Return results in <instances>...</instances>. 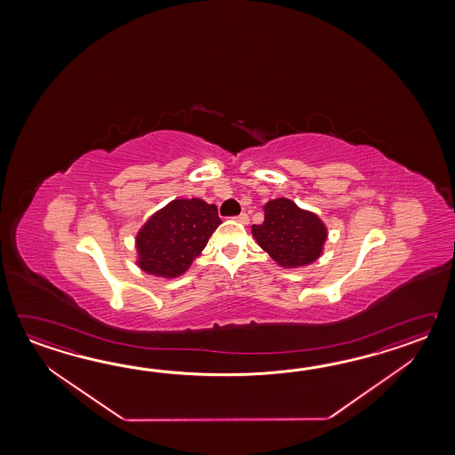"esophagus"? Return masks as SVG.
<instances>
[{
    "instance_id": "obj_1",
    "label": "esophagus",
    "mask_w": 455,
    "mask_h": 455,
    "mask_svg": "<svg viewBox=\"0 0 455 455\" xmlns=\"http://www.w3.org/2000/svg\"><path fill=\"white\" fill-rule=\"evenodd\" d=\"M235 221L241 224H249V214L241 213L239 216H235Z\"/></svg>"
}]
</instances>
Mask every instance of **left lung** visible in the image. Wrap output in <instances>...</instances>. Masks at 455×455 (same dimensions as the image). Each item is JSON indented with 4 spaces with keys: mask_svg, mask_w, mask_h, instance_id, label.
I'll return each mask as SVG.
<instances>
[{
    "mask_svg": "<svg viewBox=\"0 0 455 455\" xmlns=\"http://www.w3.org/2000/svg\"><path fill=\"white\" fill-rule=\"evenodd\" d=\"M265 220L251 226V235L263 251L284 268H298L317 260L327 241V228L317 214L302 210L288 198L263 206Z\"/></svg>",
    "mask_w": 455,
    "mask_h": 455,
    "instance_id": "obj_1",
    "label": "left lung"
}]
</instances>
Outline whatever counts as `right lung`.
Segmentation results:
<instances>
[{
  "mask_svg": "<svg viewBox=\"0 0 455 455\" xmlns=\"http://www.w3.org/2000/svg\"><path fill=\"white\" fill-rule=\"evenodd\" d=\"M220 224L216 204L200 198L174 200L138 232L136 263L149 275L177 278L190 268Z\"/></svg>",
  "mask_w": 455,
  "mask_h": 455,
  "instance_id": "right-lung-1",
  "label": "right lung"
}]
</instances>
